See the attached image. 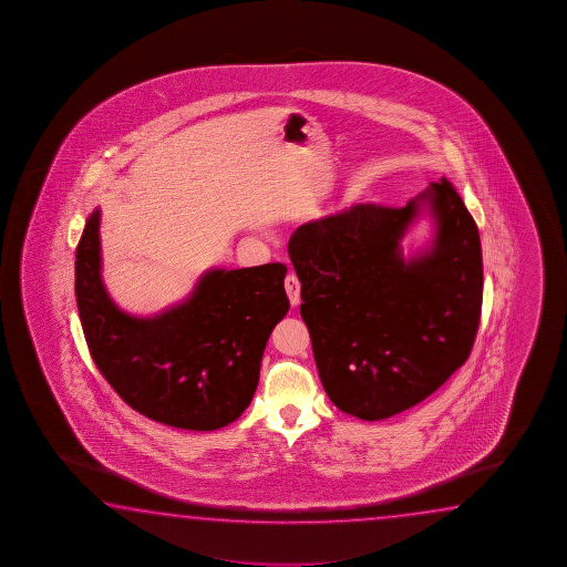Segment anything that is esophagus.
I'll list each match as a JSON object with an SVG mask.
<instances>
[{"instance_id": "esophagus-1", "label": "esophagus", "mask_w": 567, "mask_h": 567, "mask_svg": "<svg viewBox=\"0 0 567 567\" xmlns=\"http://www.w3.org/2000/svg\"><path fill=\"white\" fill-rule=\"evenodd\" d=\"M284 286H286V291H288L291 308H298L299 301H301V284H299L298 276L296 274H288Z\"/></svg>"}]
</instances>
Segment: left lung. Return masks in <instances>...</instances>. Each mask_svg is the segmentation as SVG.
Wrapping results in <instances>:
<instances>
[{"mask_svg":"<svg viewBox=\"0 0 567 567\" xmlns=\"http://www.w3.org/2000/svg\"><path fill=\"white\" fill-rule=\"evenodd\" d=\"M423 205L435 238L404 260L400 240ZM288 251L319 379L343 413H403L466 363L481 323V236L446 178L403 208L355 204L301 224Z\"/></svg>","mask_w":567,"mask_h":567,"instance_id":"1","label":"left lung"}]
</instances>
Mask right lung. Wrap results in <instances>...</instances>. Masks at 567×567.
Segmentation results:
<instances>
[{"mask_svg": "<svg viewBox=\"0 0 567 567\" xmlns=\"http://www.w3.org/2000/svg\"><path fill=\"white\" fill-rule=\"evenodd\" d=\"M101 212L86 218L75 254V296L91 357L136 413L186 431L240 416L259 381L271 329L288 313V268L210 269L190 298L154 317L128 316L101 279Z\"/></svg>", "mask_w": 567, "mask_h": 567, "instance_id": "right-lung-1", "label": "right lung"}]
</instances>
